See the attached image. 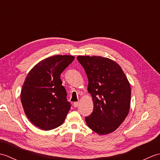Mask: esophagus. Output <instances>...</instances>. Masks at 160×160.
Here are the masks:
<instances>
[{
  "instance_id": "34e87169",
  "label": "esophagus",
  "mask_w": 160,
  "mask_h": 160,
  "mask_svg": "<svg viewBox=\"0 0 160 160\" xmlns=\"http://www.w3.org/2000/svg\"><path fill=\"white\" fill-rule=\"evenodd\" d=\"M79 102H74L73 103V107H78V106H79Z\"/></svg>"
}]
</instances>
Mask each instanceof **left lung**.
Masks as SVG:
<instances>
[{"label":"left lung","mask_w":160,"mask_h":160,"mask_svg":"<svg viewBox=\"0 0 160 160\" xmlns=\"http://www.w3.org/2000/svg\"><path fill=\"white\" fill-rule=\"evenodd\" d=\"M89 80L93 111L85 118L91 130L100 135L113 132L128 115L131 87L122 68L115 61L101 56L77 57Z\"/></svg>","instance_id":"obj_1"}]
</instances>
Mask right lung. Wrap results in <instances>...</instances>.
I'll return each mask as SVG.
<instances>
[{"mask_svg":"<svg viewBox=\"0 0 160 160\" xmlns=\"http://www.w3.org/2000/svg\"><path fill=\"white\" fill-rule=\"evenodd\" d=\"M74 56L56 55L40 61L27 76L20 100L30 122L49 131L62 124L71 108L60 74L73 62Z\"/></svg>","mask_w":160,"mask_h":160,"instance_id":"add662e5","label":"right lung"}]
</instances>
